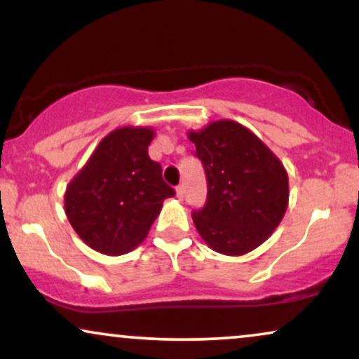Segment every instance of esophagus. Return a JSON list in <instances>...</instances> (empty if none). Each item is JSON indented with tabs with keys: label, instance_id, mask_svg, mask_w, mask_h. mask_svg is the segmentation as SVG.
Segmentation results:
<instances>
[{
	"label": "esophagus",
	"instance_id": "obj_1",
	"mask_svg": "<svg viewBox=\"0 0 359 359\" xmlns=\"http://www.w3.org/2000/svg\"><path fill=\"white\" fill-rule=\"evenodd\" d=\"M175 192H177V197H179V198H184V195H185V187H184V184L177 185Z\"/></svg>",
	"mask_w": 359,
	"mask_h": 359
}]
</instances>
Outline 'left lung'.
Masks as SVG:
<instances>
[{"instance_id": "8db88e82", "label": "left lung", "mask_w": 359, "mask_h": 359, "mask_svg": "<svg viewBox=\"0 0 359 359\" xmlns=\"http://www.w3.org/2000/svg\"><path fill=\"white\" fill-rule=\"evenodd\" d=\"M207 175V202L192 213L195 228L213 251L243 256L279 226L289 203L283 162L243 124L222 119L190 131Z\"/></svg>"}]
</instances>
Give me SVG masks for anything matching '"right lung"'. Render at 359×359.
<instances>
[{
  "instance_id": "add662e5",
  "label": "right lung",
  "mask_w": 359,
  "mask_h": 359,
  "mask_svg": "<svg viewBox=\"0 0 359 359\" xmlns=\"http://www.w3.org/2000/svg\"><path fill=\"white\" fill-rule=\"evenodd\" d=\"M151 128H118L103 137L65 190V215L92 250L126 255L149 233L162 202L175 190L147 154Z\"/></svg>"
}]
</instances>
